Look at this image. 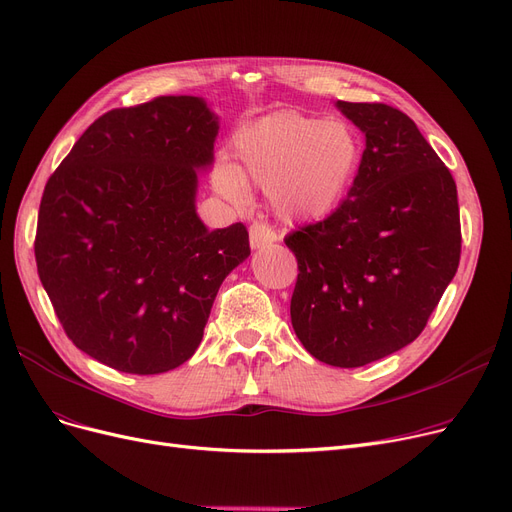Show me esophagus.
<instances>
[{
  "instance_id": "1",
  "label": "esophagus",
  "mask_w": 512,
  "mask_h": 512,
  "mask_svg": "<svg viewBox=\"0 0 512 512\" xmlns=\"http://www.w3.org/2000/svg\"><path fill=\"white\" fill-rule=\"evenodd\" d=\"M249 240L253 249H261L265 244H272L278 240V234L274 232L272 226L263 224V221H253L249 228Z\"/></svg>"
}]
</instances>
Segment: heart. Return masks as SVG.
Returning <instances> with one entry per match:
<instances>
[{
    "instance_id": "1",
    "label": "heart",
    "mask_w": 512,
    "mask_h": 512,
    "mask_svg": "<svg viewBox=\"0 0 512 512\" xmlns=\"http://www.w3.org/2000/svg\"><path fill=\"white\" fill-rule=\"evenodd\" d=\"M362 140L349 123L276 113L236 140L238 167L219 165L215 190L236 207L249 203L247 184L268 192L288 221L322 219L335 211L362 165Z\"/></svg>"
}]
</instances>
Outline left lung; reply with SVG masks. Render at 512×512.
Segmentation results:
<instances>
[{
    "label": "left lung",
    "mask_w": 512,
    "mask_h": 512,
    "mask_svg": "<svg viewBox=\"0 0 512 512\" xmlns=\"http://www.w3.org/2000/svg\"><path fill=\"white\" fill-rule=\"evenodd\" d=\"M337 106L366 133L328 217L284 238L299 274L291 320L316 360L358 368L412 343L460 261L456 182L414 121L383 102Z\"/></svg>",
    "instance_id": "left-lung-1"
}]
</instances>
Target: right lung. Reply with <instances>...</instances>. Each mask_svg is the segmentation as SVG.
<instances>
[{
    "label": "right lung",
    "mask_w": 512,
    "mask_h": 512,
    "mask_svg": "<svg viewBox=\"0 0 512 512\" xmlns=\"http://www.w3.org/2000/svg\"><path fill=\"white\" fill-rule=\"evenodd\" d=\"M217 129L194 96L113 108L43 188L39 280L66 337L119 372L190 360L221 282L251 255L247 226L209 232L194 209Z\"/></svg>",
    "instance_id": "right-lung-1"
}]
</instances>
